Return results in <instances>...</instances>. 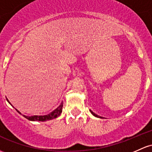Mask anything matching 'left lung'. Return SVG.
Segmentation results:
<instances>
[{"mask_svg": "<svg viewBox=\"0 0 152 152\" xmlns=\"http://www.w3.org/2000/svg\"><path fill=\"white\" fill-rule=\"evenodd\" d=\"M90 111H91V110H90ZM91 114H92V115H94V116H95V117H96V118H101V117H99V115H96V114H95V113H93V112H92V111H91Z\"/></svg>", "mask_w": 152, "mask_h": 152, "instance_id": "left-lung-1", "label": "left lung"}]
</instances>
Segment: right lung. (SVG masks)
Here are the masks:
<instances>
[{"mask_svg": "<svg viewBox=\"0 0 152 152\" xmlns=\"http://www.w3.org/2000/svg\"><path fill=\"white\" fill-rule=\"evenodd\" d=\"M10 104H11V103H10ZM63 106V103L62 102L61 104H60L59 107H58V108H56L55 110H53L52 113H50V114L47 115H33V116H29V117L26 116V115H23V116H24V118H26V119L29 120V121H42V122L43 121H49V120H52V119H54V118H58V117L61 114V113H62ZM17 112L21 114V113H20L19 111L17 110Z\"/></svg>", "mask_w": 152, "mask_h": 152, "instance_id": "right-lung-1", "label": "right lung"}]
</instances>
